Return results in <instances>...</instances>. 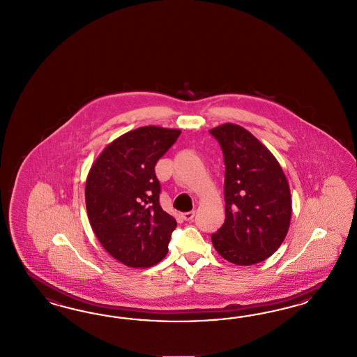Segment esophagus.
Here are the masks:
<instances>
[{"mask_svg": "<svg viewBox=\"0 0 357 357\" xmlns=\"http://www.w3.org/2000/svg\"><path fill=\"white\" fill-rule=\"evenodd\" d=\"M182 217H183V220H185V221H192L195 217V212L194 211L192 212H185V213L182 215Z\"/></svg>", "mask_w": 357, "mask_h": 357, "instance_id": "esophagus-1", "label": "esophagus"}]
</instances>
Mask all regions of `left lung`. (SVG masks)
Wrapping results in <instances>:
<instances>
[{
  "mask_svg": "<svg viewBox=\"0 0 357 357\" xmlns=\"http://www.w3.org/2000/svg\"><path fill=\"white\" fill-rule=\"evenodd\" d=\"M225 163V222L211 236L217 252L237 266L270 258L288 233L292 200L280 163L249 130L227 123L209 130Z\"/></svg>",
  "mask_w": 357,
  "mask_h": 357,
  "instance_id": "left-lung-1",
  "label": "left lung"
}]
</instances>
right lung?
Returning a JSON list of instances; mask_svg holds the SVG:
<instances>
[{
  "instance_id": "1",
  "label": "right lung",
  "mask_w": 357,
  "mask_h": 357,
  "mask_svg": "<svg viewBox=\"0 0 357 357\" xmlns=\"http://www.w3.org/2000/svg\"><path fill=\"white\" fill-rule=\"evenodd\" d=\"M179 135L155 126L127 132L106 146L87 175L93 231L108 254L128 267H151L169 251L176 221L160 206L154 166Z\"/></svg>"
}]
</instances>
